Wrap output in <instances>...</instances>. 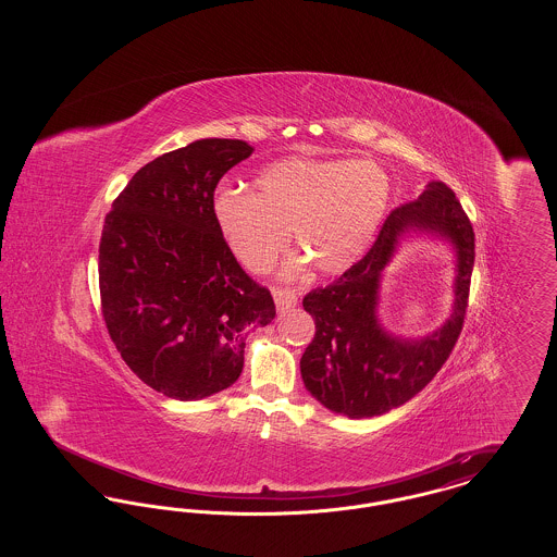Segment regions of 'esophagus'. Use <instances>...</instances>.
Wrapping results in <instances>:
<instances>
[{"label":"esophagus","mask_w":557,"mask_h":557,"mask_svg":"<svg viewBox=\"0 0 557 557\" xmlns=\"http://www.w3.org/2000/svg\"><path fill=\"white\" fill-rule=\"evenodd\" d=\"M273 300H275V309L280 313H284V311H288V309L298 305V294L290 290V288H275L273 290Z\"/></svg>","instance_id":"34e87169"}]
</instances>
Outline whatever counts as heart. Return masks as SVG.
<instances>
[{"mask_svg": "<svg viewBox=\"0 0 557 557\" xmlns=\"http://www.w3.org/2000/svg\"><path fill=\"white\" fill-rule=\"evenodd\" d=\"M255 187H219L212 196L221 236L252 271L275 261L290 232L302 257L286 265L288 275L307 261L319 275H341L366 257L391 205V180L370 160L288 157L261 169Z\"/></svg>", "mask_w": 557, "mask_h": 557, "instance_id": "b5f03b06", "label": "heart"}]
</instances>
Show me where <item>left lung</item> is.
<instances>
[{"label":"left lung","instance_id":"1","mask_svg":"<svg viewBox=\"0 0 557 557\" xmlns=\"http://www.w3.org/2000/svg\"><path fill=\"white\" fill-rule=\"evenodd\" d=\"M409 237L445 240L456 265L451 315L424 337L395 335L379 319L383 271ZM472 269V223L449 187L430 182L418 200L388 214L357 265L305 296L302 307L315 319V338L300 359L305 388L325 409L350 420L382 416L416 397L459 338Z\"/></svg>","mask_w":557,"mask_h":557}]
</instances>
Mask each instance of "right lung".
Masks as SVG:
<instances>
[{
  "label": "right lung",
  "mask_w": 557,
  "mask_h": 557,
  "mask_svg": "<svg viewBox=\"0 0 557 557\" xmlns=\"http://www.w3.org/2000/svg\"><path fill=\"white\" fill-rule=\"evenodd\" d=\"M255 152L207 137L141 166L114 200L100 242L108 334L133 373L177 400L230 388L246 338L275 318L212 219L219 180Z\"/></svg>",
  "instance_id": "right-lung-1"
}]
</instances>
